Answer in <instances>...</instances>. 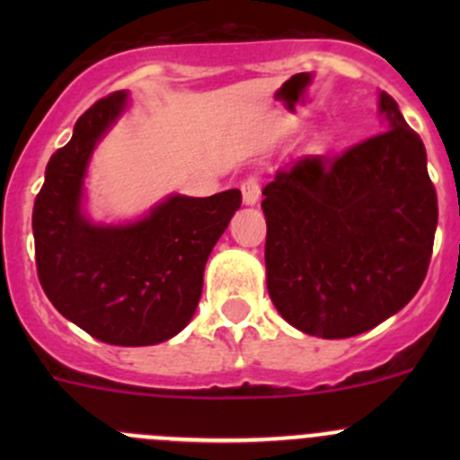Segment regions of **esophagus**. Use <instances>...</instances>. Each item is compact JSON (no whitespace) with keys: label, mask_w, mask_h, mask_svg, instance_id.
Segmentation results:
<instances>
[{"label":"esophagus","mask_w":460,"mask_h":460,"mask_svg":"<svg viewBox=\"0 0 460 460\" xmlns=\"http://www.w3.org/2000/svg\"><path fill=\"white\" fill-rule=\"evenodd\" d=\"M240 191H243L244 204H256L260 198V178L256 173H249L247 178L240 182Z\"/></svg>","instance_id":"obj_1"}]
</instances>
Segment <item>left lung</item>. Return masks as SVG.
I'll use <instances>...</instances> for the list:
<instances>
[{
	"instance_id": "1",
	"label": "left lung",
	"mask_w": 460,
	"mask_h": 460,
	"mask_svg": "<svg viewBox=\"0 0 460 460\" xmlns=\"http://www.w3.org/2000/svg\"><path fill=\"white\" fill-rule=\"evenodd\" d=\"M389 128L338 155H305L262 189L267 289L309 336L349 338L401 312L428 276L438 200L428 153L396 100Z\"/></svg>"
}]
</instances>
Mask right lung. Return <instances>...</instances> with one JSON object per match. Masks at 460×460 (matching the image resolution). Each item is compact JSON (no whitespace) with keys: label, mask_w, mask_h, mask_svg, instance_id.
Segmentation results:
<instances>
[{"label":"right lung","mask_w":460,"mask_h":460,"mask_svg":"<svg viewBox=\"0 0 460 460\" xmlns=\"http://www.w3.org/2000/svg\"><path fill=\"white\" fill-rule=\"evenodd\" d=\"M124 104L122 91L97 100L75 122L71 142L50 155L32 235L37 278L53 307L97 341L142 347L173 338L196 314L204 264L243 193L173 196L136 225H91L80 213L82 178Z\"/></svg>","instance_id":"obj_1"}]
</instances>
